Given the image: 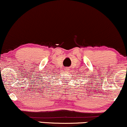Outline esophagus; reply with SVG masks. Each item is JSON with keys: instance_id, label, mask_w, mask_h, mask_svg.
<instances>
[{"instance_id": "34e87169", "label": "esophagus", "mask_w": 127, "mask_h": 127, "mask_svg": "<svg viewBox=\"0 0 127 127\" xmlns=\"http://www.w3.org/2000/svg\"><path fill=\"white\" fill-rule=\"evenodd\" d=\"M65 69H66V68H65Z\"/></svg>"}]
</instances>
